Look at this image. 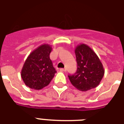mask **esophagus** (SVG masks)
Returning <instances> with one entry per match:
<instances>
[{
	"instance_id": "esophagus-1",
	"label": "esophagus",
	"mask_w": 124,
	"mask_h": 124,
	"mask_svg": "<svg viewBox=\"0 0 124 124\" xmlns=\"http://www.w3.org/2000/svg\"><path fill=\"white\" fill-rule=\"evenodd\" d=\"M60 70L61 71H66V68H60Z\"/></svg>"
}]
</instances>
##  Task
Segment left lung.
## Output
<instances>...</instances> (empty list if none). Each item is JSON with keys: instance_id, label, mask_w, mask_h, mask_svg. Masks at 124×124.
I'll list each match as a JSON object with an SVG mask.
<instances>
[{"instance_id": "1", "label": "left lung", "mask_w": 124, "mask_h": 124, "mask_svg": "<svg viewBox=\"0 0 124 124\" xmlns=\"http://www.w3.org/2000/svg\"><path fill=\"white\" fill-rule=\"evenodd\" d=\"M75 53L77 69L74 74L68 75L71 84L81 91L96 87L105 74V70L98 56L84 44L77 46Z\"/></svg>"}]
</instances>
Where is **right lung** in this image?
Masks as SVG:
<instances>
[{
    "label": "right lung",
    "instance_id": "1",
    "mask_svg": "<svg viewBox=\"0 0 124 124\" xmlns=\"http://www.w3.org/2000/svg\"><path fill=\"white\" fill-rule=\"evenodd\" d=\"M51 51V46L43 44L28 56L21 73L26 86L39 90L49 84L56 73L49 57Z\"/></svg>",
    "mask_w": 124,
    "mask_h": 124
}]
</instances>
